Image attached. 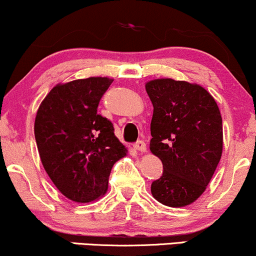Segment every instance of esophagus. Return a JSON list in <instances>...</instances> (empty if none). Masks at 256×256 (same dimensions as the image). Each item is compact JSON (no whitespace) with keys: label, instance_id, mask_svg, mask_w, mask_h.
Instances as JSON below:
<instances>
[{"label":"esophagus","instance_id":"1","mask_svg":"<svg viewBox=\"0 0 256 256\" xmlns=\"http://www.w3.org/2000/svg\"><path fill=\"white\" fill-rule=\"evenodd\" d=\"M134 149H136V150H138V152H146V142H144V140H137L136 143L134 144Z\"/></svg>","mask_w":256,"mask_h":256}]
</instances>
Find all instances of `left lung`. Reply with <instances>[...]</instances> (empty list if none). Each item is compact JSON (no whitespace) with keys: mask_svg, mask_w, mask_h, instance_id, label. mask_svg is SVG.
I'll return each mask as SVG.
<instances>
[{"mask_svg":"<svg viewBox=\"0 0 256 256\" xmlns=\"http://www.w3.org/2000/svg\"><path fill=\"white\" fill-rule=\"evenodd\" d=\"M154 106L150 150L162 161L152 196L163 205L182 208L202 194L220 163L223 125L220 108L198 84L172 78L146 84Z\"/></svg>","mask_w":256,"mask_h":256,"instance_id":"left-lung-1","label":"left lung"}]
</instances>
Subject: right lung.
Wrapping results in <instances>:
<instances>
[{
	"label": "right lung",
	"instance_id": "1",
	"mask_svg": "<svg viewBox=\"0 0 256 256\" xmlns=\"http://www.w3.org/2000/svg\"><path fill=\"white\" fill-rule=\"evenodd\" d=\"M112 82L89 78L58 84L36 113L40 160L54 186L72 202H89L104 194L113 164L126 155L112 122L98 114Z\"/></svg>",
	"mask_w": 256,
	"mask_h": 256
}]
</instances>
